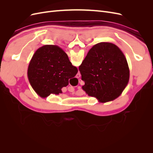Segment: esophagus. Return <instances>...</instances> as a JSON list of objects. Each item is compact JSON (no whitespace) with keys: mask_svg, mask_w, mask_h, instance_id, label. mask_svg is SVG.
<instances>
[{"mask_svg":"<svg viewBox=\"0 0 153 153\" xmlns=\"http://www.w3.org/2000/svg\"><path fill=\"white\" fill-rule=\"evenodd\" d=\"M76 76H77L78 78H80V73H78L77 75H76Z\"/></svg>","mask_w":153,"mask_h":153,"instance_id":"esophagus-1","label":"esophagus"}]
</instances>
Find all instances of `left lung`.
Masks as SVG:
<instances>
[{
  "label": "left lung",
  "instance_id": "8db88e82",
  "mask_svg": "<svg viewBox=\"0 0 153 153\" xmlns=\"http://www.w3.org/2000/svg\"><path fill=\"white\" fill-rule=\"evenodd\" d=\"M82 89L100 103L113 101L122 94L128 84L129 69L126 57L111 43L94 45L79 66Z\"/></svg>",
  "mask_w": 153,
  "mask_h": 153
}]
</instances>
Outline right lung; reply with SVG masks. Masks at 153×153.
Wrapping results in <instances>:
<instances>
[{
    "mask_svg": "<svg viewBox=\"0 0 153 153\" xmlns=\"http://www.w3.org/2000/svg\"><path fill=\"white\" fill-rule=\"evenodd\" d=\"M78 73L65 52L57 45L43 46L32 56L27 70L30 85L37 94L47 98L62 93V88Z\"/></svg>",
    "mask_w": 153,
    "mask_h": 153,
    "instance_id": "1",
    "label": "right lung"
}]
</instances>
